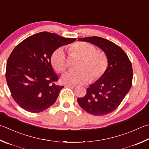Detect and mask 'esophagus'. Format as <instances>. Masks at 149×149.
Returning <instances> with one entry per match:
<instances>
[{"instance_id": "obj_1", "label": "esophagus", "mask_w": 149, "mask_h": 149, "mask_svg": "<svg viewBox=\"0 0 149 149\" xmlns=\"http://www.w3.org/2000/svg\"><path fill=\"white\" fill-rule=\"evenodd\" d=\"M65 86H67V87H70V88H75L76 87V85H66Z\"/></svg>"}]
</instances>
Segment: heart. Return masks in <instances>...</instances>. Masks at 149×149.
Listing matches in <instances>:
<instances>
[{"label": "heart", "mask_w": 149, "mask_h": 149, "mask_svg": "<svg viewBox=\"0 0 149 149\" xmlns=\"http://www.w3.org/2000/svg\"><path fill=\"white\" fill-rule=\"evenodd\" d=\"M69 51L79 56L81 60L77 66L79 70L65 73L61 77L62 82L69 85H79L88 81H95L104 75L108 66L107 57L104 52L96 51L93 44L76 42L69 47ZM51 62L57 72L65 71L67 61L63 48L60 47L54 51Z\"/></svg>", "instance_id": "1"}]
</instances>
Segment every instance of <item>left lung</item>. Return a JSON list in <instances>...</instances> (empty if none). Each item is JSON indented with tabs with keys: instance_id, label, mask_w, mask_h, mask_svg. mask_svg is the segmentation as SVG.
I'll return each mask as SVG.
<instances>
[{
	"instance_id": "left-lung-1",
	"label": "left lung",
	"mask_w": 149,
	"mask_h": 149,
	"mask_svg": "<svg viewBox=\"0 0 149 149\" xmlns=\"http://www.w3.org/2000/svg\"><path fill=\"white\" fill-rule=\"evenodd\" d=\"M91 43L104 51L108 66L102 76L89 85L86 95L77 98L79 106L89 114L102 116L113 112L118 107L130 90L133 70L128 55L114 43L101 37L78 39Z\"/></svg>"
}]
</instances>
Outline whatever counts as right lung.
I'll list each match as a JSON object with an SVG mask.
<instances>
[{
  "mask_svg": "<svg viewBox=\"0 0 149 149\" xmlns=\"http://www.w3.org/2000/svg\"><path fill=\"white\" fill-rule=\"evenodd\" d=\"M48 32L32 35L13 49L6 64V79L12 98L26 111L40 113L55 104L63 86L51 63L53 53L75 42Z\"/></svg>",
  "mask_w": 149,
  "mask_h": 149,
  "instance_id": "1",
  "label": "right lung"
}]
</instances>
